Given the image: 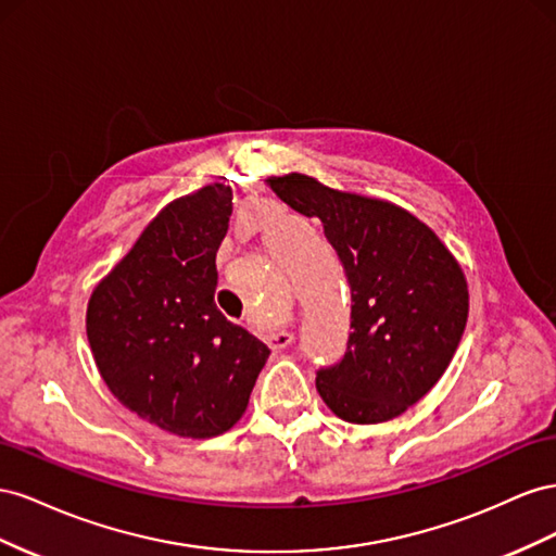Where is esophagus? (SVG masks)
<instances>
[{"mask_svg":"<svg viewBox=\"0 0 556 556\" xmlns=\"http://www.w3.org/2000/svg\"><path fill=\"white\" fill-rule=\"evenodd\" d=\"M291 342H293V332H289V330H275V332H269V336H267V344L273 349H283V346H289Z\"/></svg>","mask_w":556,"mask_h":556,"instance_id":"1","label":"esophagus"}]
</instances>
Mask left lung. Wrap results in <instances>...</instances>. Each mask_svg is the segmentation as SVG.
I'll return each mask as SVG.
<instances>
[{
  "mask_svg": "<svg viewBox=\"0 0 556 556\" xmlns=\"http://www.w3.org/2000/svg\"><path fill=\"white\" fill-rule=\"evenodd\" d=\"M281 202L319 218L352 291V332L316 391L349 424H379L421 401L462 342L468 287L435 232L395 204L340 193L305 174L269 181Z\"/></svg>",
  "mask_w": 556,
  "mask_h": 556,
  "instance_id": "left-lung-1",
  "label": "left lung"
}]
</instances>
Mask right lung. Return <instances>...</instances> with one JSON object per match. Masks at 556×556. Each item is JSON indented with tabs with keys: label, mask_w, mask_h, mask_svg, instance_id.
<instances>
[{
	"label": "right lung",
	"mask_w": 556,
	"mask_h": 556,
	"mask_svg": "<svg viewBox=\"0 0 556 556\" xmlns=\"http://www.w3.org/2000/svg\"><path fill=\"white\" fill-rule=\"evenodd\" d=\"M232 190L174 200L92 291L86 330L109 391L181 438H214L244 415L269 349L214 303Z\"/></svg>",
	"instance_id": "add662e5"
}]
</instances>
